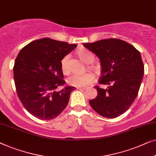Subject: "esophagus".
Masks as SVG:
<instances>
[{"instance_id":"esophagus-1","label":"esophagus","mask_w":156,"mask_h":156,"mask_svg":"<svg viewBox=\"0 0 156 156\" xmlns=\"http://www.w3.org/2000/svg\"><path fill=\"white\" fill-rule=\"evenodd\" d=\"M88 88V87L87 86H82V87H78L77 89L78 90H86Z\"/></svg>"}]
</instances>
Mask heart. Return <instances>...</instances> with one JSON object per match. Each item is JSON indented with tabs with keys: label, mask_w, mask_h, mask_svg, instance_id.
I'll use <instances>...</instances> for the list:
<instances>
[{
	"label": "heart",
	"mask_w": 156,
	"mask_h": 156,
	"mask_svg": "<svg viewBox=\"0 0 156 156\" xmlns=\"http://www.w3.org/2000/svg\"><path fill=\"white\" fill-rule=\"evenodd\" d=\"M78 55L83 62L86 63H91L95 61V55L91 51L87 49H80L78 51ZM69 56L66 55L61 59V70L64 73H67L69 71ZM93 71L95 72L100 71V68L98 66H90ZM94 80V76L93 73L87 72L83 74L73 73L69 76L67 78V83L69 85L76 87H82L90 84Z\"/></svg>",
	"instance_id": "obj_1"
}]
</instances>
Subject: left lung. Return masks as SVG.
<instances>
[{"mask_svg": "<svg viewBox=\"0 0 156 156\" xmlns=\"http://www.w3.org/2000/svg\"><path fill=\"white\" fill-rule=\"evenodd\" d=\"M83 45L100 58L102 75L99 84L108 85L107 89L95 86L98 95L89 101L90 105L102 117H119L128 110L139 93L144 73L141 54L133 46L119 39H102Z\"/></svg>", "mask_w": 156, "mask_h": 156, "instance_id": "8db88e82", "label": "left lung"}]
</instances>
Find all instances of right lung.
Masks as SVG:
<instances>
[{"label": "right lung", "instance_id": "1", "mask_svg": "<svg viewBox=\"0 0 156 156\" xmlns=\"http://www.w3.org/2000/svg\"><path fill=\"white\" fill-rule=\"evenodd\" d=\"M77 45L49 38L37 39L19 52L13 67L17 96L25 108L36 118L51 120L62 112L73 86H63L66 81L61 61Z\"/></svg>", "mask_w": 156, "mask_h": 156}]
</instances>
